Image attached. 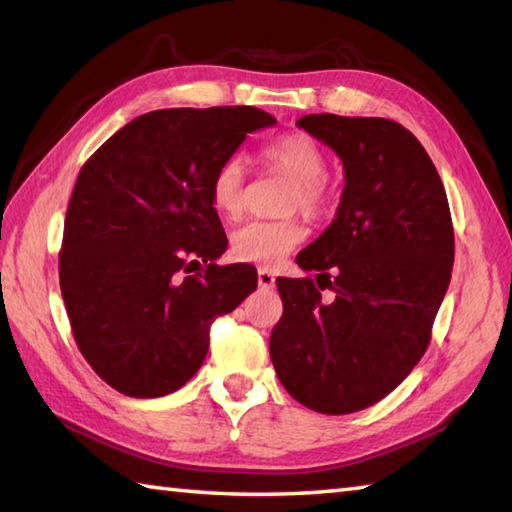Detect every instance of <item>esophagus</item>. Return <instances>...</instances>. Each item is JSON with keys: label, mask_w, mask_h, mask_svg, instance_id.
I'll return each mask as SVG.
<instances>
[{"label": "esophagus", "mask_w": 512, "mask_h": 512, "mask_svg": "<svg viewBox=\"0 0 512 512\" xmlns=\"http://www.w3.org/2000/svg\"><path fill=\"white\" fill-rule=\"evenodd\" d=\"M257 284H259V288H273L275 286V273L271 271V268H259Z\"/></svg>", "instance_id": "34e87169"}]
</instances>
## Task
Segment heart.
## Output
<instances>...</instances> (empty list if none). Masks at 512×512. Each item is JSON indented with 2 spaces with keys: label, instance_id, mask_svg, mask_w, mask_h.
<instances>
[{
  "label": "heart",
  "instance_id": "heart-1",
  "mask_svg": "<svg viewBox=\"0 0 512 512\" xmlns=\"http://www.w3.org/2000/svg\"><path fill=\"white\" fill-rule=\"evenodd\" d=\"M262 159L273 170L291 179L286 210H300L306 217H320L331 201L327 154L309 134L295 132L275 138L262 147ZM246 159L230 154L217 165L210 179V203L219 217L237 219L244 210ZM306 232L297 219L246 221L230 235V253L237 262L273 266L302 244Z\"/></svg>",
  "mask_w": 512,
  "mask_h": 512
}]
</instances>
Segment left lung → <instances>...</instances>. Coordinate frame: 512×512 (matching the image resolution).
Masks as SVG:
<instances>
[{
    "mask_svg": "<svg viewBox=\"0 0 512 512\" xmlns=\"http://www.w3.org/2000/svg\"><path fill=\"white\" fill-rule=\"evenodd\" d=\"M297 127L340 156L345 190L295 259L319 284L277 277L284 313L268 349L297 403L351 414L401 385L430 345L454 264L450 206L423 145L394 120L309 114Z\"/></svg>",
    "mask_w": 512,
    "mask_h": 512,
    "instance_id": "obj_1",
    "label": "left lung"
}]
</instances>
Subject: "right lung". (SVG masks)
Listing matches in <instances>:
<instances>
[{"label":"right lung","mask_w":512,"mask_h":512,"mask_svg":"<svg viewBox=\"0 0 512 512\" xmlns=\"http://www.w3.org/2000/svg\"><path fill=\"white\" fill-rule=\"evenodd\" d=\"M275 123L257 107L159 109L82 165L60 291L80 353L116 392L181 389L206 358L210 324L255 291L253 268L215 264L228 239L208 188L246 134Z\"/></svg>","instance_id":"obj_1"}]
</instances>
